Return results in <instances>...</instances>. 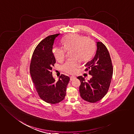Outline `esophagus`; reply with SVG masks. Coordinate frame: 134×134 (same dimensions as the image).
Wrapping results in <instances>:
<instances>
[{"mask_svg":"<svg viewBox=\"0 0 134 134\" xmlns=\"http://www.w3.org/2000/svg\"><path fill=\"white\" fill-rule=\"evenodd\" d=\"M75 78V77L74 76H70V81L74 80Z\"/></svg>","mask_w":134,"mask_h":134,"instance_id":"obj_1","label":"esophagus"}]
</instances>
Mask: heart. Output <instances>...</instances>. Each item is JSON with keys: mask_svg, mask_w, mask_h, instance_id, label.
Masks as SVG:
<instances>
[{"mask_svg": "<svg viewBox=\"0 0 134 134\" xmlns=\"http://www.w3.org/2000/svg\"><path fill=\"white\" fill-rule=\"evenodd\" d=\"M64 47H55L52 53L55 59L59 62H63L65 58L66 50L71 52L74 60L66 62L62 66L63 70L69 74H76L79 68V60L87 62L93 57L96 51L94 42L86 37L75 34H69L62 41Z\"/></svg>", "mask_w": 134, "mask_h": 134, "instance_id": "1", "label": "heart"}]
</instances>
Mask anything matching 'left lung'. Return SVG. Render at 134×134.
I'll use <instances>...</instances> for the list:
<instances>
[{"instance_id": "1", "label": "left lung", "mask_w": 134, "mask_h": 134, "mask_svg": "<svg viewBox=\"0 0 134 134\" xmlns=\"http://www.w3.org/2000/svg\"><path fill=\"white\" fill-rule=\"evenodd\" d=\"M97 51L93 59L85 65V71L90 70L92 77L85 81V77L79 76V91L84 100L95 103L102 99L107 93L113 74L111 60L106 46L101 42H97Z\"/></svg>"}]
</instances>
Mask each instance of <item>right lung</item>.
<instances>
[{"label": "right lung", "mask_w": 134, "mask_h": 134, "mask_svg": "<svg viewBox=\"0 0 134 134\" xmlns=\"http://www.w3.org/2000/svg\"><path fill=\"white\" fill-rule=\"evenodd\" d=\"M60 34L51 35L43 40L35 48L30 63V72L40 97L47 103L56 104L63 101L70 78L61 74L55 81L51 70L56 62L52 53L55 38Z\"/></svg>", "instance_id": "add662e5"}]
</instances>
